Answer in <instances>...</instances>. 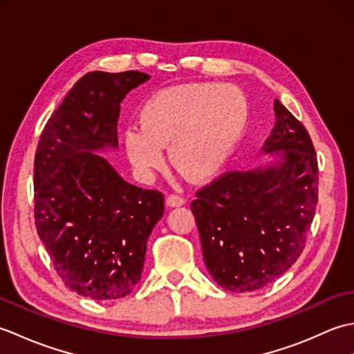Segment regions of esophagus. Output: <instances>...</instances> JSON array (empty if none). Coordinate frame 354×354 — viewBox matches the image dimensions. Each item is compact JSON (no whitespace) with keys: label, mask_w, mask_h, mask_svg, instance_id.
<instances>
[{"label":"esophagus","mask_w":354,"mask_h":354,"mask_svg":"<svg viewBox=\"0 0 354 354\" xmlns=\"http://www.w3.org/2000/svg\"><path fill=\"white\" fill-rule=\"evenodd\" d=\"M167 205L169 207H181L185 204V199L181 196V194H169L167 196Z\"/></svg>","instance_id":"esophagus-1"}]
</instances>
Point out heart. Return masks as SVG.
Returning <instances> with one entry per match:
<instances>
[{
  "instance_id": "1",
  "label": "heart",
  "mask_w": 354,
  "mask_h": 354,
  "mask_svg": "<svg viewBox=\"0 0 354 354\" xmlns=\"http://www.w3.org/2000/svg\"><path fill=\"white\" fill-rule=\"evenodd\" d=\"M248 122V100L234 85L208 82L160 89L140 112V129L124 135L127 155L142 173L160 169L162 147L187 176L205 181L227 162Z\"/></svg>"
}]
</instances>
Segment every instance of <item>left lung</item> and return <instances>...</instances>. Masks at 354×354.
Wrapping results in <instances>:
<instances>
[{
  "label": "left lung",
  "mask_w": 354,
  "mask_h": 354,
  "mask_svg": "<svg viewBox=\"0 0 354 354\" xmlns=\"http://www.w3.org/2000/svg\"><path fill=\"white\" fill-rule=\"evenodd\" d=\"M275 124L263 152L268 167L223 173L192 202L213 280L252 292L281 277L301 255L318 204V161L306 127L275 99Z\"/></svg>",
  "instance_id": "left-lung-1"
}]
</instances>
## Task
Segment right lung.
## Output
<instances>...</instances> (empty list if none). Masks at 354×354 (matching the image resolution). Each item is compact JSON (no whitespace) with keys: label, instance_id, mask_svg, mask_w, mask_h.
Here are the masks:
<instances>
[{"label":"right lung","instance_id":"add662e5","mask_svg":"<svg viewBox=\"0 0 354 354\" xmlns=\"http://www.w3.org/2000/svg\"><path fill=\"white\" fill-rule=\"evenodd\" d=\"M150 76L93 71L53 112L35 155V223L57 275L79 295L118 299L141 280L164 196L126 183L94 152L118 146L120 103Z\"/></svg>","mask_w":354,"mask_h":354}]
</instances>
